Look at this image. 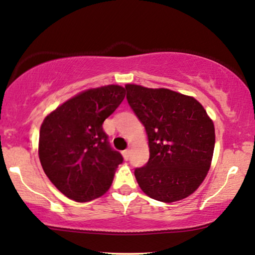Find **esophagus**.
<instances>
[{"mask_svg":"<svg viewBox=\"0 0 255 255\" xmlns=\"http://www.w3.org/2000/svg\"><path fill=\"white\" fill-rule=\"evenodd\" d=\"M123 156H124L125 159L128 160L129 157H130V150H129V149L124 150V151H123Z\"/></svg>","mask_w":255,"mask_h":255,"instance_id":"obj_1","label":"esophagus"}]
</instances>
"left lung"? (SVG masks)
<instances>
[{
    "mask_svg": "<svg viewBox=\"0 0 255 255\" xmlns=\"http://www.w3.org/2000/svg\"><path fill=\"white\" fill-rule=\"evenodd\" d=\"M127 100L145 128L148 163L135 168L146 195L175 202L198 189L209 171L215 146L213 121L195 98L168 89L127 84Z\"/></svg>",
    "mask_w": 255,
    "mask_h": 255,
    "instance_id": "1",
    "label": "left lung"
}]
</instances>
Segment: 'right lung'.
I'll return each mask as SVG.
<instances>
[{"label":"right lung","instance_id":"obj_1","mask_svg":"<svg viewBox=\"0 0 255 255\" xmlns=\"http://www.w3.org/2000/svg\"><path fill=\"white\" fill-rule=\"evenodd\" d=\"M126 96L119 85L90 89L67 100L45 118L39 159L52 184L77 202L109 191L123 156L114 150L103 124Z\"/></svg>","mask_w":255,"mask_h":255}]
</instances>
